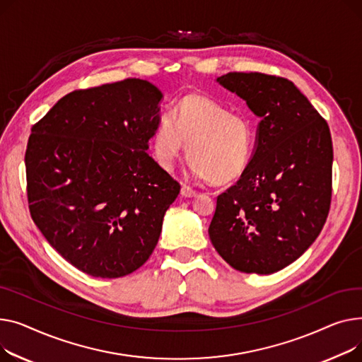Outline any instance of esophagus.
Masks as SVG:
<instances>
[{
  "mask_svg": "<svg viewBox=\"0 0 362 362\" xmlns=\"http://www.w3.org/2000/svg\"><path fill=\"white\" fill-rule=\"evenodd\" d=\"M181 196H182L184 199L196 197V191H193V189H191V188L187 187V185H182V188H181Z\"/></svg>",
  "mask_w": 362,
  "mask_h": 362,
  "instance_id": "34e87169",
  "label": "esophagus"
}]
</instances>
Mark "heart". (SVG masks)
Listing matches in <instances>:
<instances>
[{"label": "heart", "instance_id": "1", "mask_svg": "<svg viewBox=\"0 0 362 362\" xmlns=\"http://www.w3.org/2000/svg\"><path fill=\"white\" fill-rule=\"evenodd\" d=\"M187 149L189 169L214 184L238 178L248 165L252 134L248 121L203 95L180 100L175 114L165 112L155 129L152 144L158 163L171 171Z\"/></svg>", "mask_w": 362, "mask_h": 362}]
</instances>
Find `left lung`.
Masks as SVG:
<instances>
[{
    "label": "left lung",
    "instance_id": "8db88e82",
    "mask_svg": "<svg viewBox=\"0 0 362 362\" xmlns=\"http://www.w3.org/2000/svg\"><path fill=\"white\" fill-rule=\"evenodd\" d=\"M260 122L247 168L218 197L209 237L235 270L270 274L300 259L327 219L333 147L327 122L288 78H216Z\"/></svg>",
    "mask_w": 362,
    "mask_h": 362
}]
</instances>
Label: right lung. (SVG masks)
<instances>
[{
  "instance_id": "right-lung-1",
  "label": "right lung",
  "mask_w": 362,
  "mask_h": 362,
  "mask_svg": "<svg viewBox=\"0 0 362 362\" xmlns=\"http://www.w3.org/2000/svg\"><path fill=\"white\" fill-rule=\"evenodd\" d=\"M162 99L155 84L125 78L66 95L32 129V219L62 259L93 278L143 266L180 194L147 153Z\"/></svg>"
}]
</instances>
